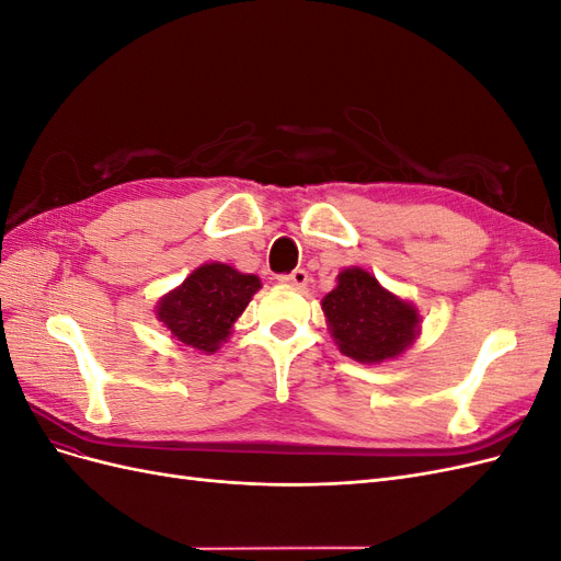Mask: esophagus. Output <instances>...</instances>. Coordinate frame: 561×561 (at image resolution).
I'll list each match as a JSON object with an SVG mask.
<instances>
[{
    "mask_svg": "<svg viewBox=\"0 0 561 561\" xmlns=\"http://www.w3.org/2000/svg\"><path fill=\"white\" fill-rule=\"evenodd\" d=\"M280 280H283V283H287V285L297 287V290H304V287H307V283H309V274H307V271H304V268H295L293 274L283 276Z\"/></svg>",
    "mask_w": 561,
    "mask_h": 561,
    "instance_id": "esophagus-1",
    "label": "esophagus"
}]
</instances>
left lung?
I'll list each match as a JSON object with an SVG mask.
<instances>
[{
	"mask_svg": "<svg viewBox=\"0 0 561 561\" xmlns=\"http://www.w3.org/2000/svg\"><path fill=\"white\" fill-rule=\"evenodd\" d=\"M328 330L346 358L363 365L396 360L421 334V316L363 266L339 271L334 290L320 301Z\"/></svg>",
	"mask_w": 561,
	"mask_h": 561,
	"instance_id": "obj_1",
	"label": "left lung"
}]
</instances>
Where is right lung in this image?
Listing matches in <instances>:
<instances>
[{
  "instance_id": "add662e5",
  "label": "right lung",
  "mask_w": 561,
  "mask_h": 561,
  "mask_svg": "<svg viewBox=\"0 0 561 561\" xmlns=\"http://www.w3.org/2000/svg\"><path fill=\"white\" fill-rule=\"evenodd\" d=\"M260 287V276L241 274L225 262H206L165 293L154 313L180 346L210 355L229 342L236 320Z\"/></svg>"
}]
</instances>
